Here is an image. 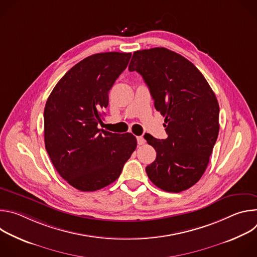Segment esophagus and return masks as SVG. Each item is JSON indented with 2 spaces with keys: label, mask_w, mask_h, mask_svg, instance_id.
<instances>
[{
  "label": "esophagus",
  "mask_w": 257,
  "mask_h": 257,
  "mask_svg": "<svg viewBox=\"0 0 257 257\" xmlns=\"http://www.w3.org/2000/svg\"><path fill=\"white\" fill-rule=\"evenodd\" d=\"M137 142L139 145H143L145 143V139L142 136H138L137 137Z\"/></svg>",
  "instance_id": "34e87169"
}]
</instances>
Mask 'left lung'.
<instances>
[{
	"instance_id": "1",
	"label": "left lung",
	"mask_w": 257,
	"mask_h": 257,
	"mask_svg": "<svg viewBox=\"0 0 257 257\" xmlns=\"http://www.w3.org/2000/svg\"><path fill=\"white\" fill-rule=\"evenodd\" d=\"M129 71L138 72L149 86L168 134L162 140L144 136L157 152L146 174L164 191L187 190L205 172L218 135L215 94L190 61L166 48L134 52Z\"/></svg>"
}]
</instances>
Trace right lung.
Segmentation results:
<instances>
[{
	"label": "right lung",
	"mask_w": 257,
	"mask_h": 257,
	"mask_svg": "<svg viewBox=\"0 0 257 257\" xmlns=\"http://www.w3.org/2000/svg\"><path fill=\"white\" fill-rule=\"evenodd\" d=\"M130 58V53L109 52L83 59L60 79L47 100L46 150L61 177L80 191L112 184L136 149L133 134L97 127L108 91Z\"/></svg>",
	"instance_id": "add662e5"
}]
</instances>
